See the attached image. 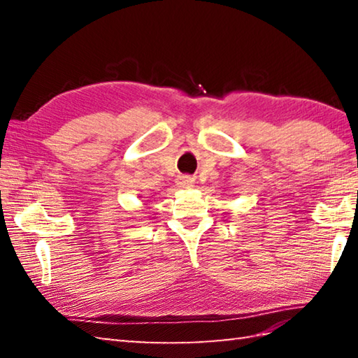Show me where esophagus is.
I'll return each instance as SVG.
<instances>
[{
    "label": "esophagus",
    "instance_id": "34e87169",
    "mask_svg": "<svg viewBox=\"0 0 358 358\" xmlns=\"http://www.w3.org/2000/svg\"><path fill=\"white\" fill-rule=\"evenodd\" d=\"M177 185L178 187H181V189H189V187L194 186V178L187 177V175H181V177H178L177 180Z\"/></svg>",
    "mask_w": 358,
    "mask_h": 358
}]
</instances>
